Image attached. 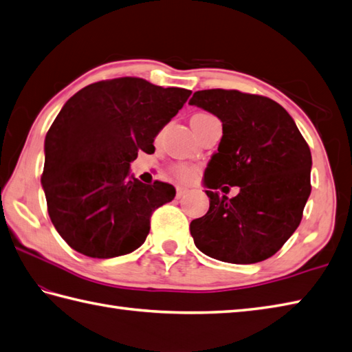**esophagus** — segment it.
I'll list each match as a JSON object with an SVG mask.
<instances>
[{
	"label": "esophagus",
	"instance_id": "34e87169",
	"mask_svg": "<svg viewBox=\"0 0 352 352\" xmlns=\"http://www.w3.org/2000/svg\"><path fill=\"white\" fill-rule=\"evenodd\" d=\"M188 192H189V189L184 188V186H177V198L178 199L183 198L184 195H188Z\"/></svg>",
	"mask_w": 352,
	"mask_h": 352
}]
</instances>
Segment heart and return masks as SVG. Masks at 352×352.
Masks as SVG:
<instances>
[{
    "label": "heart",
    "instance_id": "b5f03b06",
    "mask_svg": "<svg viewBox=\"0 0 352 352\" xmlns=\"http://www.w3.org/2000/svg\"><path fill=\"white\" fill-rule=\"evenodd\" d=\"M198 169L195 166H190V164H175V166H172V174L183 182H189L192 178H195Z\"/></svg>",
    "mask_w": 352,
    "mask_h": 352
}]
</instances>
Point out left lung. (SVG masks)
Returning <instances> with one entry per match:
<instances>
[{"label":"left lung","instance_id":"left-lung-1","mask_svg":"<svg viewBox=\"0 0 352 352\" xmlns=\"http://www.w3.org/2000/svg\"><path fill=\"white\" fill-rule=\"evenodd\" d=\"M189 104L222 122L204 184L241 189L234 198L206 190L210 207L190 222L193 242L206 256L227 263L272 257L300 226L310 197L307 142L287 111L266 96L208 89L193 94Z\"/></svg>","mask_w":352,"mask_h":352}]
</instances>
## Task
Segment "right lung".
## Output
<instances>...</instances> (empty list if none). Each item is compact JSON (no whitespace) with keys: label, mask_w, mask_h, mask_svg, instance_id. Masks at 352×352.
I'll list each match as a JSON object with an SVG mask.
<instances>
[{"label":"right lung","mask_w":352,"mask_h":352,"mask_svg":"<svg viewBox=\"0 0 352 352\" xmlns=\"http://www.w3.org/2000/svg\"><path fill=\"white\" fill-rule=\"evenodd\" d=\"M190 94L121 77L66 101L45 138L41 182L52 226L72 250L111 258L145 242L153 212L174 199L175 188L130 178V163L139 151L154 153V138Z\"/></svg>","instance_id":"right-lung-1"}]
</instances>
